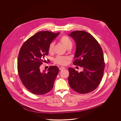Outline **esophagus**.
Segmentation results:
<instances>
[{"mask_svg":"<svg viewBox=\"0 0 121 121\" xmlns=\"http://www.w3.org/2000/svg\"><path fill=\"white\" fill-rule=\"evenodd\" d=\"M66 69L65 67H61L59 68V70H63V69Z\"/></svg>","mask_w":121,"mask_h":121,"instance_id":"esophagus-1","label":"esophagus"}]
</instances>
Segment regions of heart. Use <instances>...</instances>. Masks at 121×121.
I'll return each mask as SVG.
<instances>
[{"mask_svg": "<svg viewBox=\"0 0 121 121\" xmlns=\"http://www.w3.org/2000/svg\"><path fill=\"white\" fill-rule=\"evenodd\" d=\"M60 41L67 49H70L72 47L73 42L72 40L67 36L64 35L61 37L60 39ZM54 47V43L53 42H52L49 44L48 48V51L49 53H52L53 52ZM69 60V58L68 57L57 56L54 59L53 61L55 64L60 65H65Z\"/></svg>", "mask_w": 121, "mask_h": 121, "instance_id": "b5f03b06", "label": "heart"}]
</instances>
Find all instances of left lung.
I'll use <instances>...</instances> for the list:
<instances>
[{"instance_id": "left-lung-1", "label": "left lung", "mask_w": 121, "mask_h": 121, "mask_svg": "<svg viewBox=\"0 0 121 121\" xmlns=\"http://www.w3.org/2000/svg\"><path fill=\"white\" fill-rule=\"evenodd\" d=\"M69 35L76 44L73 64L83 68L80 73L69 68V86L78 93H90L99 86L104 75L105 62L103 49L96 39L85 31H75Z\"/></svg>"}]
</instances>
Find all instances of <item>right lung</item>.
Returning a JSON list of instances; mask_svg holds the SVG:
<instances>
[{
  "instance_id": "right-lung-1",
  "label": "right lung",
  "mask_w": 121,
  "mask_h": 121,
  "mask_svg": "<svg viewBox=\"0 0 121 121\" xmlns=\"http://www.w3.org/2000/svg\"><path fill=\"white\" fill-rule=\"evenodd\" d=\"M60 33L46 31L36 33L22 45L17 58V72L22 84L32 94L43 95L50 91L59 73L55 66L43 72L40 66L48 54V48ZM44 60H43V59Z\"/></svg>"
}]
</instances>
